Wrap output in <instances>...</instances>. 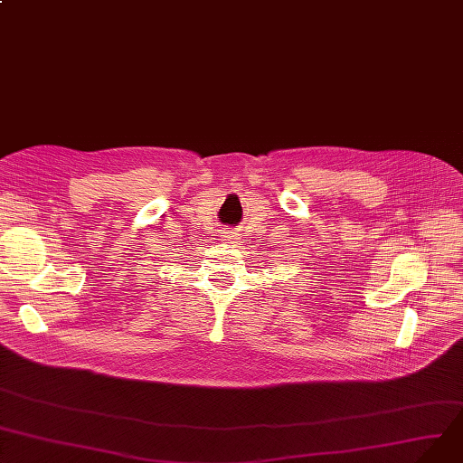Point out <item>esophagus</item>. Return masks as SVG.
Masks as SVG:
<instances>
[{"label": "esophagus", "instance_id": "1", "mask_svg": "<svg viewBox=\"0 0 463 463\" xmlns=\"http://www.w3.org/2000/svg\"><path fill=\"white\" fill-rule=\"evenodd\" d=\"M224 237H226V241H232V239H233V233H232V232H230V233L226 232V233H224Z\"/></svg>", "mask_w": 463, "mask_h": 463}]
</instances>
